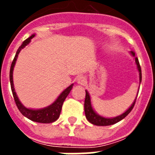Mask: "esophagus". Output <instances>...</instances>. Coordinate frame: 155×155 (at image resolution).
<instances>
[{
    "label": "esophagus",
    "mask_w": 155,
    "mask_h": 155,
    "mask_svg": "<svg viewBox=\"0 0 155 155\" xmlns=\"http://www.w3.org/2000/svg\"><path fill=\"white\" fill-rule=\"evenodd\" d=\"M86 82V79L83 76H79L78 77V78H77V83L78 84H85Z\"/></svg>",
    "instance_id": "34e87169"
}]
</instances>
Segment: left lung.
<instances>
[{"mask_svg": "<svg viewBox=\"0 0 155 155\" xmlns=\"http://www.w3.org/2000/svg\"><path fill=\"white\" fill-rule=\"evenodd\" d=\"M130 54L133 57H135V53L133 51L130 52ZM135 59V63H136L137 68L138 70V72H139V80H140V84L141 82L142 79V74H141V68H140V66L139 61H138L137 57H134ZM85 100H84V113H85V116L87 120L91 123V124H94V125L96 126H109V125H113V124H116L120 122V120H122L123 119H124L129 113H130L131 110L134 108V105H135V102H136L137 97L138 93L137 94L136 98L134 99V102L132 103V105L130 106V107L127 109V110L126 112H124L123 114L120 115V116H117L116 117H111V118H107V117H104L102 116H100L98 113L94 111V109H93L92 105H91V97H90V94L88 93V91L87 90H85ZM139 92V91H137Z\"/></svg>", "mask_w": 155, "mask_h": 155, "instance_id": "left-lung-1", "label": "left lung"}]
</instances>
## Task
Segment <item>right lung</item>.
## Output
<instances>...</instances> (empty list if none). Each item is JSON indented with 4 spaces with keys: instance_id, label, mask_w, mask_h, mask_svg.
<instances>
[{
    "instance_id": "obj_1",
    "label": "right lung",
    "mask_w": 155,
    "mask_h": 155,
    "mask_svg": "<svg viewBox=\"0 0 155 155\" xmlns=\"http://www.w3.org/2000/svg\"><path fill=\"white\" fill-rule=\"evenodd\" d=\"M35 36V34H32L29 38L24 41L22 42V44L21 46H19L18 50H17L15 54V57L14 58L13 61H12V66H11L10 69V83H11V87H12V94H13L14 99L16 105H17L18 109L21 112V114L24 116H25L28 120H31V121L36 122V123H41V124H50V123H53L55 122L57 119L59 118V116L61 115V109H62V105L64 103V100L68 97L70 91H71L72 87H73L74 84H71V85L68 86L66 89H64L61 94L57 97V99L51 104V105H48L46 107L42 108V109H29V108H26L24 106L22 103L20 102L18 97L17 94L15 90V87H14V82H13V71L15 65L16 61H17L18 54L22 49H24L27 45L29 44V42H31V39Z\"/></svg>"
}]
</instances>
